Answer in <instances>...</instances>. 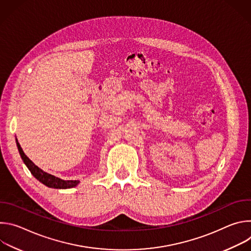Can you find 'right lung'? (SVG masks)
Here are the masks:
<instances>
[{
  "label": "right lung",
  "mask_w": 251,
  "mask_h": 251,
  "mask_svg": "<svg viewBox=\"0 0 251 251\" xmlns=\"http://www.w3.org/2000/svg\"><path fill=\"white\" fill-rule=\"evenodd\" d=\"M17 142V146H18V150L20 152L21 158L24 161L25 165L27 167V169L29 170V172L31 173V175L37 178L38 181H40L42 184H44L45 186L49 187V188H52V189H71L75 188L79 184V181H64L61 180V178L50 175L47 172H44L42 169H40L38 166H35L24 153L21 145L19 144L18 140L16 139Z\"/></svg>",
  "instance_id": "obj_1"
}]
</instances>
